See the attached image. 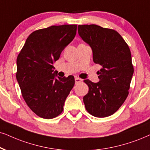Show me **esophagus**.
<instances>
[{"instance_id":"34e87169","label":"esophagus","mask_w":150,"mask_h":150,"mask_svg":"<svg viewBox=\"0 0 150 150\" xmlns=\"http://www.w3.org/2000/svg\"><path fill=\"white\" fill-rule=\"evenodd\" d=\"M75 84H79V83H80L82 81V79L79 78V77H75Z\"/></svg>"}]
</instances>
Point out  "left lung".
<instances>
[{"mask_svg": "<svg viewBox=\"0 0 150 150\" xmlns=\"http://www.w3.org/2000/svg\"><path fill=\"white\" fill-rule=\"evenodd\" d=\"M80 37L90 45L94 63L100 64L98 83L86 79L88 92L83 100L86 111L105 117L118 110L126 98L134 73L130 49L114 30L97 25H79Z\"/></svg>", "mask_w": 150, "mask_h": 150, "instance_id": "8db88e82", "label": "left lung"}]
</instances>
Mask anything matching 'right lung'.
Instances as JSON below:
<instances>
[{
  "mask_svg": "<svg viewBox=\"0 0 150 150\" xmlns=\"http://www.w3.org/2000/svg\"><path fill=\"white\" fill-rule=\"evenodd\" d=\"M77 25H52L29 35L16 59V79L22 96L38 116L54 118L64 110L75 84L73 75L57 77L53 64L73 40Z\"/></svg>",
  "mask_w": 150,
  "mask_h": 150,
  "instance_id": "right-lung-1",
  "label": "right lung"
}]
</instances>
